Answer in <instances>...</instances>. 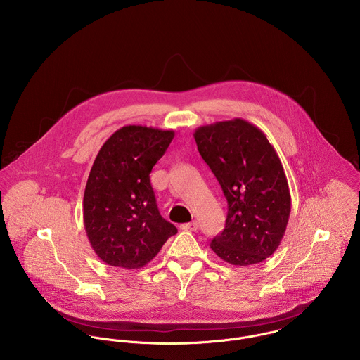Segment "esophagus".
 Listing matches in <instances>:
<instances>
[{"instance_id": "obj_1", "label": "esophagus", "mask_w": 360, "mask_h": 360, "mask_svg": "<svg viewBox=\"0 0 360 360\" xmlns=\"http://www.w3.org/2000/svg\"><path fill=\"white\" fill-rule=\"evenodd\" d=\"M181 229L195 232V231L198 229V222H197V221H191V222H188V224H184V225H181Z\"/></svg>"}]
</instances>
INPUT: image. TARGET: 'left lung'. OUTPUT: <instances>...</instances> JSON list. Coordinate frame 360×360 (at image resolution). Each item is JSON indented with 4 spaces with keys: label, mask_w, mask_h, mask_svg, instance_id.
<instances>
[{
    "label": "left lung",
    "mask_w": 360,
    "mask_h": 360,
    "mask_svg": "<svg viewBox=\"0 0 360 360\" xmlns=\"http://www.w3.org/2000/svg\"><path fill=\"white\" fill-rule=\"evenodd\" d=\"M194 138L228 200L225 229L211 248L236 266L264 261L281 244L292 205L278 153L258 127L243 119L201 125Z\"/></svg>",
    "instance_id": "1"
}]
</instances>
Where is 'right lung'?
Here are the masks:
<instances>
[{
    "label": "right lung",
    "instance_id": "obj_1",
    "mask_svg": "<svg viewBox=\"0 0 360 360\" xmlns=\"http://www.w3.org/2000/svg\"><path fill=\"white\" fill-rule=\"evenodd\" d=\"M173 129L125 125L101 148L84 194V225L96 255L112 266H145L177 233L158 210L149 174Z\"/></svg>",
    "mask_w": 360,
    "mask_h": 360
}]
</instances>
